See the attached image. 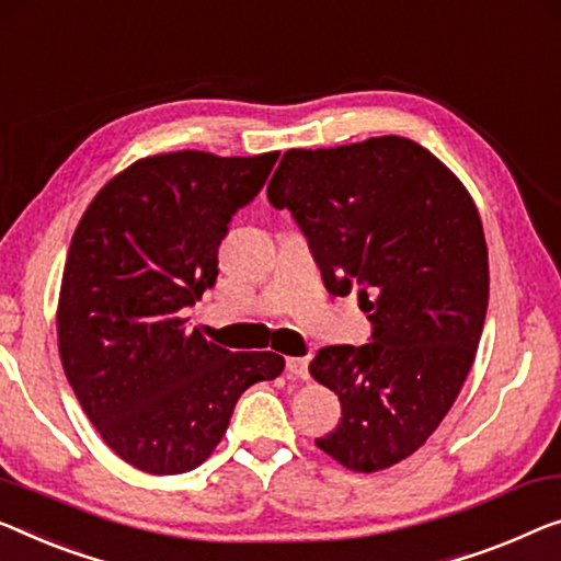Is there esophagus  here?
Wrapping results in <instances>:
<instances>
[{
    "instance_id": "1",
    "label": "esophagus",
    "mask_w": 561,
    "mask_h": 561,
    "mask_svg": "<svg viewBox=\"0 0 561 561\" xmlns=\"http://www.w3.org/2000/svg\"><path fill=\"white\" fill-rule=\"evenodd\" d=\"M287 370L295 378H309V357H287Z\"/></svg>"
}]
</instances>
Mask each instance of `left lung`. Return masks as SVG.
Returning <instances> with one entry per match:
<instances>
[{
	"label": "left lung",
	"mask_w": 561,
	"mask_h": 561,
	"mask_svg": "<svg viewBox=\"0 0 561 561\" xmlns=\"http://www.w3.org/2000/svg\"><path fill=\"white\" fill-rule=\"evenodd\" d=\"M289 208L324 287L370 312L373 342L322 347L309 373L337 392L317 448L373 473L423 446L461 392L489 307V252L471 194L431 150L380 136L291 148L266 188Z\"/></svg>",
	"instance_id": "obj_1"
}]
</instances>
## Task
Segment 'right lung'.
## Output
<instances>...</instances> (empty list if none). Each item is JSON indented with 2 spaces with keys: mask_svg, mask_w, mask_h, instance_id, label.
<instances>
[{
  "mask_svg": "<svg viewBox=\"0 0 561 561\" xmlns=\"http://www.w3.org/2000/svg\"><path fill=\"white\" fill-rule=\"evenodd\" d=\"M277 158H140L98 191L72 233L57 302L60 360L107 448L140 471L204 463L241 392L284 370L282 355L229 353L183 317L214 287L231 216Z\"/></svg>",
  "mask_w": 561,
  "mask_h": 561,
  "instance_id": "add662e5",
  "label": "right lung"
}]
</instances>
